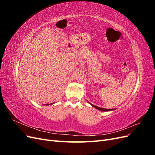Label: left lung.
Segmentation results:
<instances>
[{
  "instance_id": "8db88e82",
  "label": "left lung",
  "mask_w": 155,
  "mask_h": 155,
  "mask_svg": "<svg viewBox=\"0 0 155 155\" xmlns=\"http://www.w3.org/2000/svg\"><path fill=\"white\" fill-rule=\"evenodd\" d=\"M91 105L92 107L96 108V109H98V110H102V111H110V110H113V109H104V108L98 107L94 105H92V104H91Z\"/></svg>"
}]
</instances>
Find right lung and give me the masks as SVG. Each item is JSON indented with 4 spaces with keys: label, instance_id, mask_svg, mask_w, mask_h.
<instances>
[{
    "label": "right lung",
    "instance_id": "1",
    "mask_svg": "<svg viewBox=\"0 0 155 155\" xmlns=\"http://www.w3.org/2000/svg\"><path fill=\"white\" fill-rule=\"evenodd\" d=\"M51 104H48V105H51Z\"/></svg>",
    "mask_w": 155,
    "mask_h": 155
}]
</instances>
